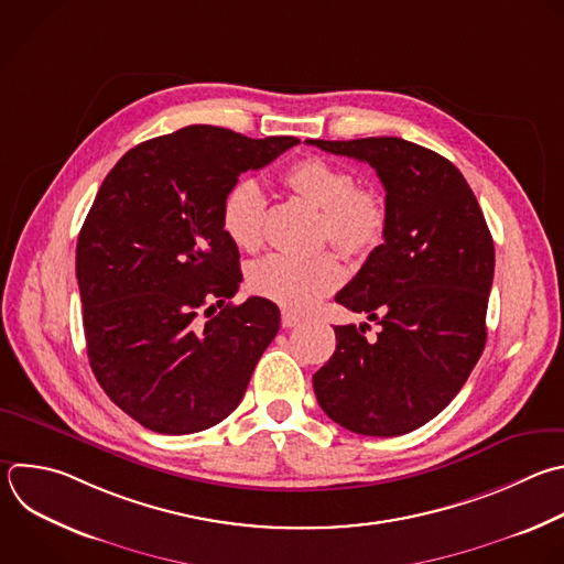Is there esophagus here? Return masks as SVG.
Instances as JSON below:
<instances>
[{
  "label": "esophagus",
  "instance_id": "esophagus-1",
  "mask_svg": "<svg viewBox=\"0 0 564 564\" xmlns=\"http://www.w3.org/2000/svg\"><path fill=\"white\" fill-rule=\"evenodd\" d=\"M301 316H296V314H292V312H288V310H283L281 312V325L283 327H296V325H301Z\"/></svg>",
  "mask_w": 564,
  "mask_h": 564
}]
</instances>
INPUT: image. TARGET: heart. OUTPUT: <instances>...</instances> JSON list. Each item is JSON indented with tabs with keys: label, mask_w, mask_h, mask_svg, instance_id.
<instances>
[{
	"label": "heart",
	"mask_w": 564,
	"mask_h": 564,
	"mask_svg": "<svg viewBox=\"0 0 564 564\" xmlns=\"http://www.w3.org/2000/svg\"><path fill=\"white\" fill-rule=\"evenodd\" d=\"M283 183L290 191L318 208V232L343 254L362 259L377 250L388 230L386 199L371 187L356 185L354 174L323 156L294 161ZM268 202L254 178L237 181L221 206V228L226 237L246 252H257L263 243V221ZM343 265L336 254L288 257L272 254L250 272V288L285 310L305 312L343 283Z\"/></svg>",
	"instance_id": "heart-1"
}]
</instances>
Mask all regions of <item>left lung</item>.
Wrapping results in <instances>:
<instances>
[{
	"label": "left lung",
	"mask_w": 564,
	"mask_h": 564,
	"mask_svg": "<svg viewBox=\"0 0 564 564\" xmlns=\"http://www.w3.org/2000/svg\"><path fill=\"white\" fill-rule=\"evenodd\" d=\"M377 170L388 230L336 303L381 332L336 325V349L314 373V394L340 427L401 436L441 414L460 392L487 340L494 241L460 170L401 137L307 139ZM369 327V325H367Z\"/></svg>",
	"instance_id": "left-lung-1"
}]
</instances>
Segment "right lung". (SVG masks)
<instances>
[{"label":"right lung","instance_id":"obj_1","mask_svg":"<svg viewBox=\"0 0 564 564\" xmlns=\"http://www.w3.org/2000/svg\"><path fill=\"white\" fill-rule=\"evenodd\" d=\"M301 143L187 126L128 150L104 178L77 239V283L95 379L130 419L195 434L241 403L279 332L243 279L221 206L239 174Z\"/></svg>","mask_w":564,"mask_h":564}]
</instances>
